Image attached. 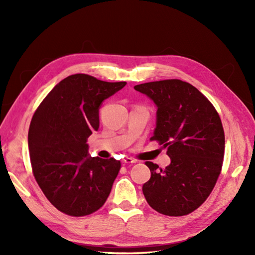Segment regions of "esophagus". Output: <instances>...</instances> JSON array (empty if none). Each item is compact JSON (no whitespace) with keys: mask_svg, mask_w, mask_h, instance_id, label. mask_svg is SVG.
Here are the masks:
<instances>
[{"mask_svg":"<svg viewBox=\"0 0 255 255\" xmlns=\"http://www.w3.org/2000/svg\"><path fill=\"white\" fill-rule=\"evenodd\" d=\"M123 162L125 163V164H133V163H136L137 161L135 158H132V157H125L124 159H123Z\"/></svg>","mask_w":255,"mask_h":255,"instance_id":"obj_1","label":"esophagus"}]
</instances>
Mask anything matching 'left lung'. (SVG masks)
Instances as JSON below:
<instances>
[{"mask_svg":"<svg viewBox=\"0 0 255 255\" xmlns=\"http://www.w3.org/2000/svg\"><path fill=\"white\" fill-rule=\"evenodd\" d=\"M157 107L150 140L167 148L165 169L145 162L150 179L143 185L146 201L166 216L188 215L204 204L221 174L225 133L221 117L199 90L181 80L135 85Z\"/></svg>","mask_w":255,"mask_h":255,"instance_id":"left-lung-1","label":"left lung"}]
</instances>
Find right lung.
Here are the masks:
<instances>
[{
    "label": "right lung",
    "instance_id": "1",
    "mask_svg": "<svg viewBox=\"0 0 255 255\" xmlns=\"http://www.w3.org/2000/svg\"><path fill=\"white\" fill-rule=\"evenodd\" d=\"M126 82H105L88 74L67 76L47 94L29 127L32 173L55 208L73 217L105 205L122 163L90 157L86 139L100 126L103 100Z\"/></svg>",
    "mask_w": 255,
    "mask_h": 255
}]
</instances>
